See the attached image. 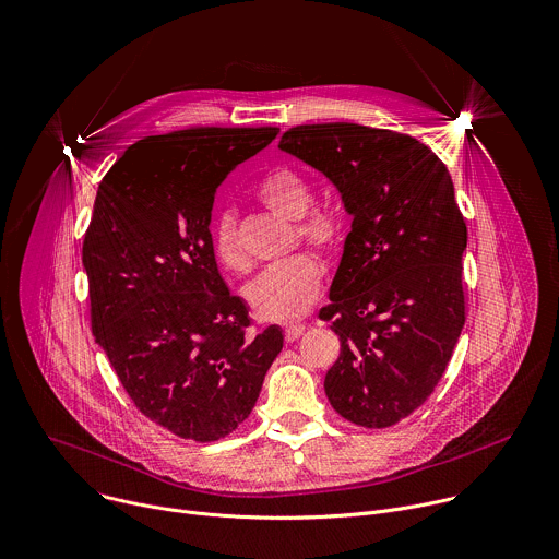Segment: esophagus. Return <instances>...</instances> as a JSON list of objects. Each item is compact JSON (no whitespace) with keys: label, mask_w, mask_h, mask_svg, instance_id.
Masks as SVG:
<instances>
[{"label":"esophagus","mask_w":559,"mask_h":559,"mask_svg":"<svg viewBox=\"0 0 559 559\" xmlns=\"http://www.w3.org/2000/svg\"><path fill=\"white\" fill-rule=\"evenodd\" d=\"M304 330H306L304 323H290V325H286V330H284L286 342H297V340L301 337V334H304Z\"/></svg>","instance_id":"obj_1"}]
</instances>
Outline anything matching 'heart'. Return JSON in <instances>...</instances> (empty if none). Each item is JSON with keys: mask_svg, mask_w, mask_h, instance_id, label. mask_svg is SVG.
<instances>
[{"mask_svg": "<svg viewBox=\"0 0 559 559\" xmlns=\"http://www.w3.org/2000/svg\"><path fill=\"white\" fill-rule=\"evenodd\" d=\"M258 200L284 219H293V238L317 249L319 253H337L346 242V213L330 202H312L308 180L293 167L277 165L255 182ZM213 249L217 260L231 271L247 269V255L238 234V222L231 211H225L213 229ZM321 269L312 255H295L284 264L262 273L249 288L247 299L264 319H290L306 310L317 297Z\"/></svg>", "mask_w": 559, "mask_h": 559, "instance_id": "b5f03b06", "label": "heart"}]
</instances>
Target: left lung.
<instances>
[{
    "label": "left lung",
    "instance_id": "obj_1",
    "mask_svg": "<svg viewBox=\"0 0 559 559\" xmlns=\"http://www.w3.org/2000/svg\"><path fill=\"white\" fill-rule=\"evenodd\" d=\"M280 150L321 171L353 215L319 310L342 342L325 396L355 425L390 427L433 392L465 325L467 225L452 176L420 141L357 123L290 128Z\"/></svg>",
    "mask_w": 559,
    "mask_h": 559
}]
</instances>
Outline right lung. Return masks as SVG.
<instances>
[{
    "mask_svg": "<svg viewBox=\"0 0 559 559\" xmlns=\"http://www.w3.org/2000/svg\"><path fill=\"white\" fill-rule=\"evenodd\" d=\"M280 128H191L145 136L103 176L83 238L94 342L134 405L198 442L249 418L282 353L277 325L249 334V308L222 280L217 187Z\"/></svg>",
    "mask_w": 559,
    "mask_h": 559,
    "instance_id": "add662e5",
    "label": "right lung"
}]
</instances>
